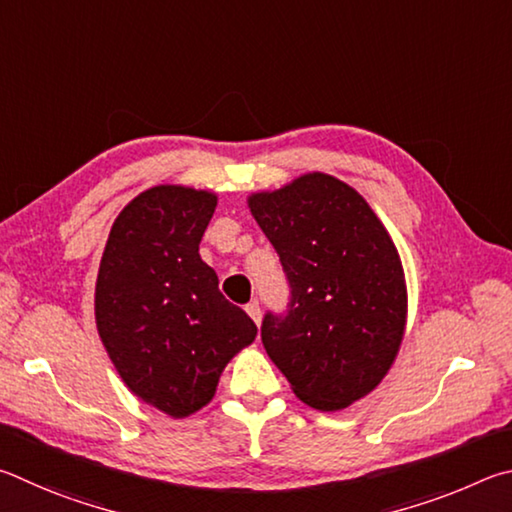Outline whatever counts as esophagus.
I'll return each mask as SVG.
<instances>
[{
	"label": "esophagus",
	"instance_id": "34e87169",
	"mask_svg": "<svg viewBox=\"0 0 512 512\" xmlns=\"http://www.w3.org/2000/svg\"><path fill=\"white\" fill-rule=\"evenodd\" d=\"M247 310V315L254 319V324L256 326H261V319H263V312H261V306H258V303L254 301V303H249V306L245 308Z\"/></svg>",
	"mask_w": 512,
	"mask_h": 512
}]
</instances>
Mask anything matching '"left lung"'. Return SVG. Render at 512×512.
Masks as SVG:
<instances>
[{
  "instance_id": "8db88e82",
  "label": "left lung",
  "mask_w": 512,
  "mask_h": 512,
  "mask_svg": "<svg viewBox=\"0 0 512 512\" xmlns=\"http://www.w3.org/2000/svg\"><path fill=\"white\" fill-rule=\"evenodd\" d=\"M247 206L292 288L288 317L263 321L267 355L308 407H351L387 378L405 339L396 242L353 186L319 170L251 193Z\"/></svg>"
}]
</instances>
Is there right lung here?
Here are the masks:
<instances>
[{"label": "right lung", "instance_id": "obj_1", "mask_svg": "<svg viewBox=\"0 0 512 512\" xmlns=\"http://www.w3.org/2000/svg\"><path fill=\"white\" fill-rule=\"evenodd\" d=\"M215 206L206 188H148L116 215L98 265L94 317L107 357L130 393L170 418L209 405L224 366L258 335L200 258Z\"/></svg>", "mask_w": 512, "mask_h": 512}]
</instances>
